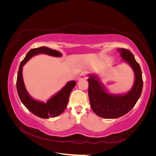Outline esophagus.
Here are the masks:
<instances>
[{
    "label": "esophagus",
    "mask_w": 156,
    "mask_h": 156,
    "mask_svg": "<svg viewBox=\"0 0 156 156\" xmlns=\"http://www.w3.org/2000/svg\"><path fill=\"white\" fill-rule=\"evenodd\" d=\"M87 78V72H83L80 75H79L78 80H81V79H86Z\"/></svg>",
    "instance_id": "1"
}]
</instances>
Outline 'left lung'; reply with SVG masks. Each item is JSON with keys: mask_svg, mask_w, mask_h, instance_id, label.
I'll list each match as a JSON object with an SVG mask.
<instances>
[{"mask_svg": "<svg viewBox=\"0 0 156 156\" xmlns=\"http://www.w3.org/2000/svg\"><path fill=\"white\" fill-rule=\"evenodd\" d=\"M123 61L131 67L135 80L131 89L127 93L113 94L101 83L96 74H89V98L93 112L100 117L113 119L125 115L132 109L140 97L143 87L142 71L133 54L128 49H118Z\"/></svg>", "mask_w": 156, "mask_h": 156, "instance_id": "obj_1", "label": "left lung"}]
</instances>
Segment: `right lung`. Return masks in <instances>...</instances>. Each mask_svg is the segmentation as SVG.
<instances>
[{"label":"right lung","instance_id":"right-lung-1","mask_svg":"<svg viewBox=\"0 0 156 156\" xmlns=\"http://www.w3.org/2000/svg\"><path fill=\"white\" fill-rule=\"evenodd\" d=\"M41 54L54 57H60L62 55L59 51L46 47H41L39 48L31 49L20 65L16 80L17 91L23 104L34 115L42 118H54L61 114L66 109L69 95L76 83L74 80L68 82L62 89L50 98L46 102L34 99L29 94L25 88L23 78V67L33 56Z\"/></svg>","mask_w":156,"mask_h":156}]
</instances>
